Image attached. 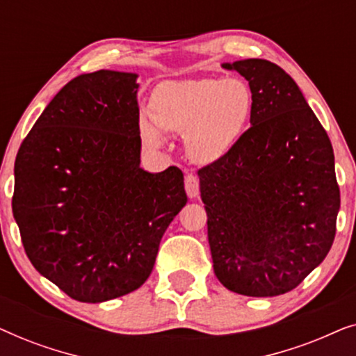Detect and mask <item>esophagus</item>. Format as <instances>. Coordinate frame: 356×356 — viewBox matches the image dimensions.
<instances>
[{
  "label": "esophagus",
  "mask_w": 356,
  "mask_h": 356,
  "mask_svg": "<svg viewBox=\"0 0 356 356\" xmlns=\"http://www.w3.org/2000/svg\"><path fill=\"white\" fill-rule=\"evenodd\" d=\"M184 189H186V194L191 199L197 197L199 194V179L196 175L188 173L186 178H184Z\"/></svg>",
  "instance_id": "1"
}]
</instances>
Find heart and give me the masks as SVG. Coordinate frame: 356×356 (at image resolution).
<instances>
[{"label": "heart", "mask_w": 356, "mask_h": 356, "mask_svg": "<svg viewBox=\"0 0 356 356\" xmlns=\"http://www.w3.org/2000/svg\"><path fill=\"white\" fill-rule=\"evenodd\" d=\"M251 110L250 87L235 77L168 81L154 90L149 115L139 118V133L149 147L163 145V131L183 134L191 160L216 163L240 143Z\"/></svg>", "instance_id": "heart-1"}]
</instances>
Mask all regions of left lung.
Instances as JSON below:
<instances>
[{
  "mask_svg": "<svg viewBox=\"0 0 356 356\" xmlns=\"http://www.w3.org/2000/svg\"><path fill=\"white\" fill-rule=\"evenodd\" d=\"M250 84L251 128L197 172L213 272L246 296L298 286L334 243L340 209L334 150L296 82L259 58L223 63Z\"/></svg>",
  "mask_w": 356,
  "mask_h": 356,
  "instance_id": "1",
  "label": "left lung"
}]
</instances>
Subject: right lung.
Here are the masks:
<instances>
[{
  "mask_svg": "<svg viewBox=\"0 0 356 356\" xmlns=\"http://www.w3.org/2000/svg\"><path fill=\"white\" fill-rule=\"evenodd\" d=\"M138 74L67 82L22 140L13 213L32 266L82 303L149 279L160 240L186 206L183 173L140 168Z\"/></svg>",
  "mask_w": 356,
  "mask_h": 356,
  "instance_id": "right-lung-1",
  "label": "right lung"
}]
</instances>
